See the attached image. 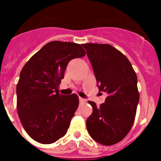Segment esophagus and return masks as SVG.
<instances>
[{
	"mask_svg": "<svg viewBox=\"0 0 161 161\" xmlns=\"http://www.w3.org/2000/svg\"><path fill=\"white\" fill-rule=\"evenodd\" d=\"M79 102H80V103H84V102H86V100L85 99L82 98V97H79Z\"/></svg>",
	"mask_w": 161,
	"mask_h": 161,
	"instance_id": "1",
	"label": "esophagus"
}]
</instances>
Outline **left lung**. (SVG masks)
<instances>
[{
  "instance_id": "8db88e82",
  "label": "left lung",
  "mask_w": 161,
  "mask_h": 161,
  "mask_svg": "<svg viewBox=\"0 0 161 161\" xmlns=\"http://www.w3.org/2000/svg\"><path fill=\"white\" fill-rule=\"evenodd\" d=\"M100 92L107 98L99 108L92 101L86 128L93 140L111 146L122 140L135 121L139 100L137 76L130 61L110 44L85 43Z\"/></svg>"
}]
</instances>
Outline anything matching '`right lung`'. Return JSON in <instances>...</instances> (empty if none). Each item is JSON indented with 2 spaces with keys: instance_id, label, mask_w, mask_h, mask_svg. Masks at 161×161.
I'll list each match as a JSON object with an SVG mask.
<instances>
[{
  "instance_id": "right-lung-1",
  "label": "right lung",
  "mask_w": 161,
  "mask_h": 161,
  "mask_svg": "<svg viewBox=\"0 0 161 161\" xmlns=\"http://www.w3.org/2000/svg\"><path fill=\"white\" fill-rule=\"evenodd\" d=\"M85 54L78 43L51 41L22 68L16 87L18 114L27 134L36 142L53 143L67 133L79 97L60 94L58 86L69 61Z\"/></svg>"
}]
</instances>
